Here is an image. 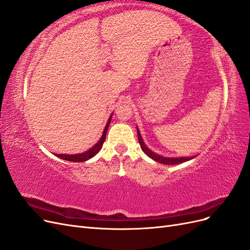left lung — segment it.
<instances>
[{
    "label": "left lung",
    "mask_w": 250,
    "mask_h": 250,
    "mask_svg": "<svg viewBox=\"0 0 250 250\" xmlns=\"http://www.w3.org/2000/svg\"><path fill=\"white\" fill-rule=\"evenodd\" d=\"M137 130H138L139 143H140L142 150L149 157H151V158H152V160H154L155 162H158V163L164 164V165H176V164H180V163H184V162H187V161H190V160H192V158H193V157H175V158H172V157H165V156L158 155V154L152 152V151H151L149 148H147V146L145 145V143L143 142V139L141 137V133H140L138 128H137Z\"/></svg>",
    "instance_id": "left-lung-1"
}]
</instances>
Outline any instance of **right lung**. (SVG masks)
Listing matches in <instances>:
<instances>
[{"label":"right lung","mask_w":250,"mask_h":250,"mask_svg":"<svg viewBox=\"0 0 250 250\" xmlns=\"http://www.w3.org/2000/svg\"><path fill=\"white\" fill-rule=\"evenodd\" d=\"M110 120H111V116L109 117V120H108L106 126H105V129L103 131V134H102L101 139L99 140V142H98L94 147H92L89 150L85 151L84 153H80V154H55V155L62 158V160L69 161V162H75V163L85 162V161L89 160V158H92L93 156H95L98 152H99L100 149L103 146V143L105 141V138H106V132H107V129H108Z\"/></svg>","instance_id":"add662e5"}]
</instances>
